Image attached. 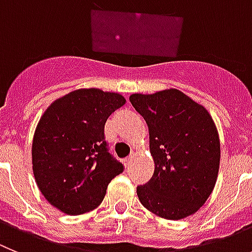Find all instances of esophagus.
<instances>
[{
  "label": "esophagus",
  "instance_id": "obj_1",
  "mask_svg": "<svg viewBox=\"0 0 252 252\" xmlns=\"http://www.w3.org/2000/svg\"><path fill=\"white\" fill-rule=\"evenodd\" d=\"M131 160H133V158H131V157L126 158V159H124V165H126V167H129V165H130V163H131Z\"/></svg>",
  "mask_w": 252,
  "mask_h": 252
}]
</instances>
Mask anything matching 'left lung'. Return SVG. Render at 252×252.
<instances>
[{
	"mask_svg": "<svg viewBox=\"0 0 252 252\" xmlns=\"http://www.w3.org/2000/svg\"><path fill=\"white\" fill-rule=\"evenodd\" d=\"M149 129L154 173L137 187L140 203L165 220H182L205 205L216 185L220 138L210 113L177 89L131 94Z\"/></svg>",
	"mask_w": 252,
	"mask_h": 252,
	"instance_id": "1",
	"label": "left lung"
}]
</instances>
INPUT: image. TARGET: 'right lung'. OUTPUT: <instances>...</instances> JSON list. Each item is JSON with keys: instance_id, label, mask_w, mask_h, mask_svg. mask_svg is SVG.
I'll return each instance as SVG.
<instances>
[{"instance_id": "add662e5", "label": "right lung", "mask_w": 252, "mask_h": 252, "mask_svg": "<svg viewBox=\"0 0 252 252\" xmlns=\"http://www.w3.org/2000/svg\"><path fill=\"white\" fill-rule=\"evenodd\" d=\"M126 104L117 93L78 89L56 99L40 118L32 140L38 189L54 207L81 215L98 207L124 167L108 151L104 126Z\"/></svg>"}]
</instances>
